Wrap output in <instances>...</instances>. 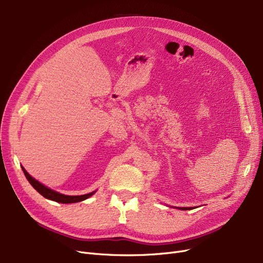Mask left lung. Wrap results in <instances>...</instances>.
<instances>
[{"label": "left lung", "mask_w": 263, "mask_h": 263, "mask_svg": "<svg viewBox=\"0 0 263 263\" xmlns=\"http://www.w3.org/2000/svg\"><path fill=\"white\" fill-rule=\"evenodd\" d=\"M182 211H187V210H191V208H181Z\"/></svg>", "instance_id": "1"}]
</instances>
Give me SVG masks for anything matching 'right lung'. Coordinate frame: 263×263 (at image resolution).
I'll use <instances>...</instances> for the list:
<instances>
[{
    "mask_svg": "<svg viewBox=\"0 0 263 263\" xmlns=\"http://www.w3.org/2000/svg\"><path fill=\"white\" fill-rule=\"evenodd\" d=\"M21 167H22V171H24V173H25L27 179L32 185V187L35 189L39 193H41V195L44 198H46V199H49V200H52V201H55V202H59V203H76V202H81V201H84V200L88 199L89 197H91L95 193V192H90V193H87V195H83V196L61 195V193L55 192V191L47 188L46 186L42 185L40 181H37L36 179H34L32 176H30V174L27 172L24 166H21Z\"/></svg>",
    "mask_w": 263,
    "mask_h": 263,
    "instance_id": "1",
    "label": "right lung"
}]
</instances>
